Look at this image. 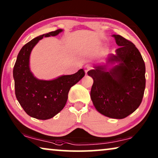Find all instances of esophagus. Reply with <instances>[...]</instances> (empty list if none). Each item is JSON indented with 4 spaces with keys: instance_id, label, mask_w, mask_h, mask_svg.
Listing matches in <instances>:
<instances>
[{
    "instance_id": "1",
    "label": "esophagus",
    "mask_w": 158,
    "mask_h": 158,
    "mask_svg": "<svg viewBox=\"0 0 158 158\" xmlns=\"http://www.w3.org/2000/svg\"><path fill=\"white\" fill-rule=\"evenodd\" d=\"M92 69H93L92 65H90V64H86L85 67V72L86 74H87V73L88 72V71L92 70Z\"/></svg>"
}]
</instances>
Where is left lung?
<instances>
[{
    "label": "left lung",
    "mask_w": 158,
    "mask_h": 158,
    "mask_svg": "<svg viewBox=\"0 0 158 158\" xmlns=\"http://www.w3.org/2000/svg\"><path fill=\"white\" fill-rule=\"evenodd\" d=\"M120 47L109 62L118 65L107 71L106 65L96 66L88 72L94 79L90 98L98 112L108 117L124 118L142 103L145 88V64L141 54L130 41L113 35Z\"/></svg>",
    "instance_id": "1"
}]
</instances>
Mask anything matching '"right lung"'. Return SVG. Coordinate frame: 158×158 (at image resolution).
Wrapping results in <instances>:
<instances>
[{
  "label": "right lung",
  "mask_w": 158,
  "mask_h": 158,
  "mask_svg": "<svg viewBox=\"0 0 158 158\" xmlns=\"http://www.w3.org/2000/svg\"><path fill=\"white\" fill-rule=\"evenodd\" d=\"M61 31L62 29L49 32L27 43L19 52L14 64L13 75L17 100L28 115L37 119H49L62 111L70 88L85 74L83 69H81L75 74L42 81L36 79L30 71L29 56L33 47L43 37L56 36Z\"/></svg>",
  "instance_id": "obj_1"
}]
</instances>
